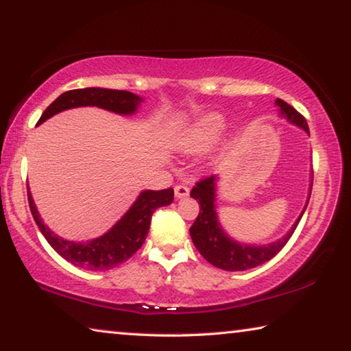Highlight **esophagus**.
<instances>
[{
	"instance_id": "34e87169",
	"label": "esophagus",
	"mask_w": 351,
	"mask_h": 351,
	"mask_svg": "<svg viewBox=\"0 0 351 351\" xmlns=\"http://www.w3.org/2000/svg\"><path fill=\"white\" fill-rule=\"evenodd\" d=\"M190 193V189L187 186H176L175 187V197L180 199V198H186L189 197Z\"/></svg>"
}]
</instances>
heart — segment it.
<instances>
[{
	"mask_svg": "<svg viewBox=\"0 0 351 351\" xmlns=\"http://www.w3.org/2000/svg\"><path fill=\"white\" fill-rule=\"evenodd\" d=\"M226 125H228V119L221 112H206L178 134L175 145L182 153L204 152L219 139Z\"/></svg>",
	"mask_w": 351,
	"mask_h": 351,
	"instance_id": "obj_1",
	"label": "heart"
}]
</instances>
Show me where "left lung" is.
<instances>
[{
  "label": "left lung",
  "instance_id": "8db88e82",
  "mask_svg": "<svg viewBox=\"0 0 351 351\" xmlns=\"http://www.w3.org/2000/svg\"><path fill=\"white\" fill-rule=\"evenodd\" d=\"M276 105L278 106V112L280 116L287 119L289 123L304 130L305 133L310 134L308 130V123L305 117L297 112L293 106L283 102L282 99H276ZM217 182L218 176H210L206 180L199 181L197 186L192 189L190 197L198 201L199 204V213L195 223L190 228V237L195 247L198 249L199 254L219 269L224 271H246L255 268L269 261L272 257L282 251V247L287 245L291 235L294 234V230L299 224L302 215H304L310 201L311 187H313V171H311V184H310V193H308V199L305 203L304 210L300 212L299 218L295 219L287 234L282 239H278L268 245H245V243H239L226 234V230L221 228V224L218 221V213H217Z\"/></svg>",
  "mask_w": 351,
  "mask_h": 351
}]
</instances>
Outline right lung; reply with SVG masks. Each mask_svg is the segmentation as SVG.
I'll use <instances>...</instances> for the list:
<instances>
[{
    "label": "right lung",
    "mask_w": 351,
    "mask_h": 351,
    "mask_svg": "<svg viewBox=\"0 0 351 351\" xmlns=\"http://www.w3.org/2000/svg\"><path fill=\"white\" fill-rule=\"evenodd\" d=\"M141 96L130 91L106 90V88H83L71 90L58 96L41 114L37 125L64 110L79 108V106H97L121 116H132L138 111L142 102ZM27 199L32 217L37 223L40 232L43 234L52 249L62 257L79 268L88 271H108L127 261L138 249L144 245L153 212L158 207L169 206L173 201V189L164 190H142L132 207L119 221L106 230L104 235L88 241H71L58 237L43 223L37 206L34 203L32 193Z\"/></svg>",
    "instance_id": "1"
}]
</instances>
